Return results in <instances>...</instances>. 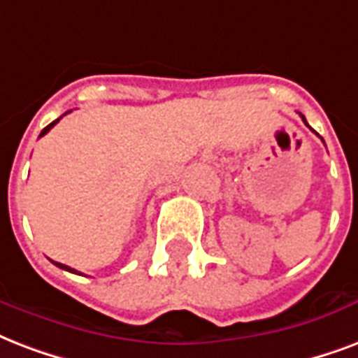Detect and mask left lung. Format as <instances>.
Returning a JSON list of instances; mask_svg holds the SVG:
<instances>
[{
    "label": "left lung",
    "instance_id": "8db88e82",
    "mask_svg": "<svg viewBox=\"0 0 358 358\" xmlns=\"http://www.w3.org/2000/svg\"><path fill=\"white\" fill-rule=\"evenodd\" d=\"M300 118H302V122H304V124L308 125V122H306V118H304V116H302V114H300ZM308 127H310V125H308ZM313 131V129H312Z\"/></svg>",
    "mask_w": 358,
    "mask_h": 358
}]
</instances>
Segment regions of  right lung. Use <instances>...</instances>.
I'll return each instance as SVG.
<instances>
[{"label": "right lung", "instance_id": "1", "mask_svg": "<svg viewBox=\"0 0 358 358\" xmlns=\"http://www.w3.org/2000/svg\"><path fill=\"white\" fill-rule=\"evenodd\" d=\"M69 113H71V110H69ZM65 114H67V113H65ZM59 118H62V116H59ZM59 118H58V120H54V122H52V124H50V125H46L45 129L41 131V135H39V136L46 135V133H48V131H50V129H52V127H54V125L58 124V122H59ZM54 264H56V266H59V268H64V270H67V272H73V274H78V272H76V270H75V268H71V266H67V264H62V263H54Z\"/></svg>", "mask_w": 358, "mask_h": 358}]
</instances>
